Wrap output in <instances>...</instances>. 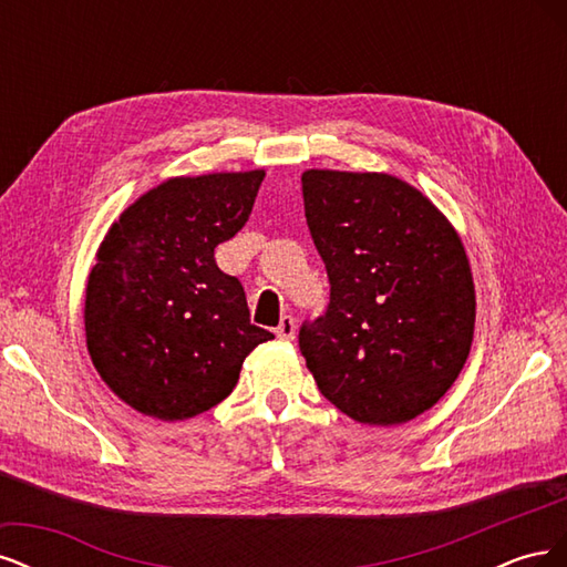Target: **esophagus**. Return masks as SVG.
Wrapping results in <instances>:
<instances>
[{
  "label": "esophagus",
  "instance_id": "esophagus-1",
  "mask_svg": "<svg viewBox=\"0 0 567 567\" xmlns=\"http://www.w3.org/2000/svg\"><path fill=\"white\" fill-rule=\"evenodd\" d=\"M277 336L284 340H293L296 338V319L290 315H284L277 326Z\"/></svg>",
  "mask_w": 567,
  "mask_h": 567
}]
</instances>
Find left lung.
<instances>
[{
  "instance_id": "left-lung-1",
  "label": "left lung",
  "mask_w": 567,
  "mask_h": 567,
  "mask_svg": "<svg viewBox=\"0 0 567 567\" xmlns=\"http://www.w3.org/2000/svg\"><path fill=\"white\" fill-rule=\"evenodd\" d=\"M305 217L331 302L300 326L321 394L369 425L416 419L466 364L475 288L456 229L385 173H302Z\"/></svg>"
}]
</instances>
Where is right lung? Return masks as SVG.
Wrapping results in <instances>:
<instances>
[{
	"mask_svg": "<svg viewBox=\"0 0 567 567\" xmlns=\"http://www.w3.org/2000/svg\"><path fill=\"white\" fill-rule=\"evenodd\" d=\"M265 169L173 177L99 246L84 298L92 364L120 400L161 421L194 419L234 390L244 359L274 336L250 323L244 286L215 248L241 231Z\"/></svg>",
	"mask_w": 567,
	"mask_h": 567,
	"instance_id": "add662e5",
	"label": "right lung"
}]
</instances>
